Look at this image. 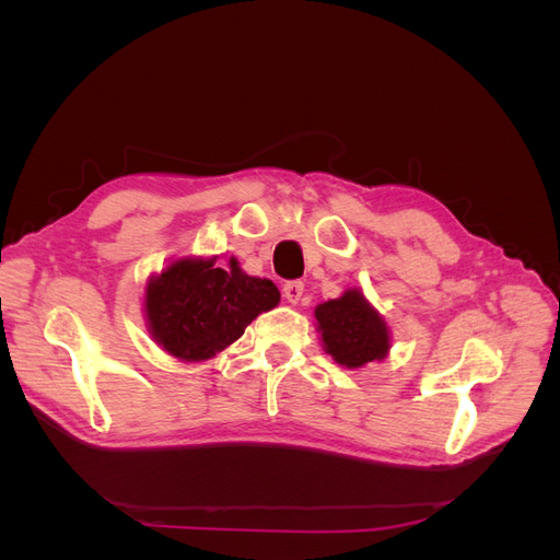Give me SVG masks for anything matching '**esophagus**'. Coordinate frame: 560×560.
Segmentation results:
<instances>
[{
    "label": "esophagus",
    "mask_w": 560,
    "mask_h": 560,
    "mask_svg": "<svg viewBox=\"0 0 560 560\" xmlns=\"http://www.w3.org/2000/svg\"><path fill=\"white\" fill-rule=\"evenodd\" d=\"M303 282L301 280H292V282H284V287H282V296L290 301V303H299L301 301V296H303Z\"/></svg>",
    "instance_id": "obj_1"
}]
</instances>
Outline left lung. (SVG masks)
<instances>
[{"label": "left lung", "instance_id": "obj_1", "mask_svg": "<svg viewBox=\"0 0 560 560\" xmlns=\"http://www.w3.org/2000/svg\"><path fill=\"white\" fill-rule=\"evenodd\" d=\"M322 343L331 358L348 369L383 360L389 350L385 319L371 308L360 290L319 303L315 308Z\"/></svg>", "mask_w": 560, "mask_h": 560}]
</instances>
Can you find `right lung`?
<instances>
[{
  "label": "right lung",
  "mask_w": 560,
  "mask_h": 560,
  "mask_svg": "<svg viewBox=\"0 0 560 560\" xmlns=\"http://www.w3.org/2000/svg\"><path fill=\"white\" fill-rule=\"evenodd\" d=\"M278 301L273 282L243 273L233 257L226 268L186 257L149 280L144 311L149 331L165 352L200 362L238 341L249 322Z\"/></svg>",
  "instance_id": "add662e5"
}]
</instances>
